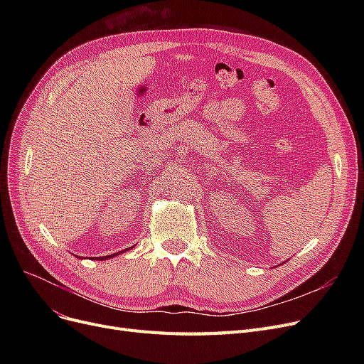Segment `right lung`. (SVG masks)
Returning <instances> with one entry per match:
<instances>
[{"instance_id": "obj_1", "label": "right lung", "mask_w": 364, "mask_h": 364, "mask_svg": "<svg viewBox=\"0 0 364 364\" xmlns=\"http://www.w3.org/2000/svg\"><path fill=\"white\" fill-rule=\"evenodd\" d=\"M132 247V246H131ZM131 247H127V250H124V251H129L131 250ZM124 251H119V252H117V254H112V255H106V257H99V258H95V259H109V258H112V257H117V255H119V254H122Z\"/></svg>"}]
</instances>
